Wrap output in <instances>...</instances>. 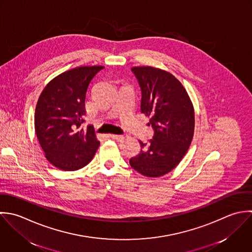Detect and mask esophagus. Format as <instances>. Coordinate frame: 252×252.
I'll return each mask as SVG.
<instances>
[{
  "instance_id": "1",
  "label": "esophagus",
  "mask_w": 252,
  "mask_h": 252,
  "mask_svg": "<svg viewBox=\"0 0 252 252\" xmlns=\"http://www.w3.org/2000/svg\"><path fill=\"white\" fill-rule=\"evenodd\" d=\"M110 137L113 139H116V140H122L124 138V136L120 135V134H110Z\"/></svg>"
}]
</instances>
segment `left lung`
Here are the masks:
<instances>
[{"instance_id": "8db88e82", "label": "left lung", "mask_w": 252, "mask_h": 252, "mask_svg": "<svg viewBox=\"0 0 252 252\" xmlns=\"http://www.w3.org/2000/svg\"><path fill=\"white\" fill-rule=\"evenodd\" d=\"M141 89V113L149 117L153 138L140 143V153L129 160L132 169L158 178L175 169L190 146L194 110L183 84L170 72L153 66L131 68Z\"/></svg>"}]
</instances>
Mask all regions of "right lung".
Instances as JSON below:
<instances>
[{"instance_id":"right-lung-1","label":"right lung","mask_w":252,"mask_h":252,"mask_svg":"<svg viewBox=\"0 0 252 252\" xmlns=\"http://www.w3.org/2000/svg\"><path fill=\"white\" fill-rule=\"evenodd\" d=\"M102 65L79 66L52 79L38 99L34 126L47 160L63 171H76L94 157L100 142L93 126L80 128L86 91Z\"/></svg>"}]
</instances>
